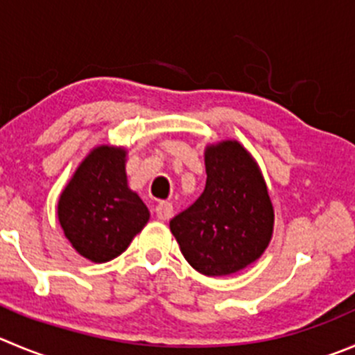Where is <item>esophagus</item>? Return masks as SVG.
Listing matches in <instances>:
<instances>
[{
	"label": "esophagus",
	"mask_w": 355,
	"mask_h": 355,
	"mask_svg": "<svg viewBox=\"0 0 355 355\" xmlns=\"http://www.w3.org/2000/svg\"><path fill=\"white\" fill-rule=\"evenodd\" d=\"M155 212H157V218L160 219V221H168V219L172 218V204H168V202H160V204L155 207Z\"/></svg>",
	"instance_id": "obj_1"
}]
</instances>
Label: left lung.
I'll list each match as a JSON object with an SVG mask.
<instances>
[{
	"instance_id": "8db88e82",
	"label": "left lung",
	"mask_w": 355,
	"mask_h": 355,
	"mask_svg": "<svg viewBox=\"0 0 355 355\" xmlns=\"http://www.w3.org/2000/svg\"><path fill=\"white\" fill-rule=\"evenodd\" d=\"M204 193L171 219L187 261L209 277L232 275L261 258L273 235V205L258 162L235 139L207 144Z\"/></svg>"
}]
</instances>
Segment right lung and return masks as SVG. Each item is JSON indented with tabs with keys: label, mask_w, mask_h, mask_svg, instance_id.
<instances>
[{
	"label": "right lung",
	"mask_w": 355,
	"mask_h": 355,
	"mask_svg": "<svg viewBox=\"0 0 355 355\" xmlns=\"http://www.w3.org/2000/svg\"><path fill=\"white\" fill-rule=\"evenodd\" d=\"M127 150L99 144L80 162L57 204L64 237L83 258L120 256L150 221V211L127 181Z\"/></svg>",
	"instance_id": "right-lung-1"
}]
</instances>
